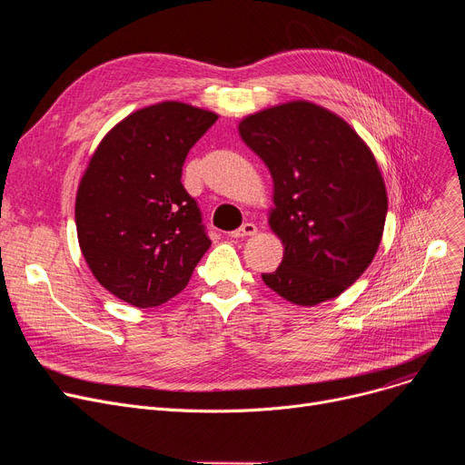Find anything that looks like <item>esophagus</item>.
<instances>
[{"label":"esophagus","mask_w":465,"mask_h":465,"mask_svg":"<svg viewBox=\"0 0 465 465\" xmlns=\"http://www.w3.org/2000/svg\"><path fill=\"white\" fill-rule=\"evenodd\" d=\"M258 228L252 224V223H245L241 228H237L235 232L230 233V237L233 239H242V237H251V235H256Z\"/></svg>","instance_id":"34e87169"}]
</instances>
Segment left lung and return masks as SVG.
I'll return each mask as SVG.
<instances>
[{
    "instance_id": "left-lung-1",
    "label": "left lung",
    "mask_w": 465,
    "mask_h": 465,
    "mask_svg": "<svg viewBox=\"0 0 465 465\" xmlns=\"http://www.w3.org/2000/svg\"><path fill=\"white\" fill-rule=\"evenodd\" d=\"M239 135L270 169V228L284 256L263 282L290 303L337 298L381 245L386 186L363 139L335 113L296 100L249 114Z\"/></svg>"
}]
</instances>
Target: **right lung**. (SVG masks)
<instances>
[{"label": "right lung", "instance_id": "obj_1", "mask_svg": "<svg viewBox=\"0 0 465 465\" xmlns=\"http://www.w3.org/2000/svg\"><path fill=\"white\" fill-rule=\"evenodd\" d=\"M216 118L162 102L120 120L94 151L77 190V237L90 272L118 300L139 309L169 302L211 247L181 175Z\"/></svg>", "mask_w": 465, "mask_h": 465}]
</instances>
